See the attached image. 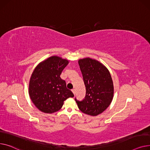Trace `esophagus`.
Here are the masks:
<instances>
[{"mask_svg":"<svg viewBox=\"0 0 150 150\" xmlns=\"http://www.w3.org/2000/svg\"><path fill=\"white\" fill-rule=\"evenodd\" d=\"M71 91H72V92H73V94H75V90H74V89H73V90H71Z\"/></svg>","mask_w":150,"mask_h":150,"instance_id":"34e87169","label":"esophagus"}]
</instances>
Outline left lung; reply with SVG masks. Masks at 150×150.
<instances>
[{
    "instance_id": "1",
    "label": "left lung",
    "mask_w": 150,
    "mask_h": 150,
    "mask_svg": "<svg viewBox=\"0 0 150 150\" xmlns=\"http://www.w3.org/2000/svg\"><path fill=\"white\" fill-rule=\"evenodd\" d=\"M78 64L85 86L86 95L82 101L75 99L78 108L90 116H98L111 104L114 85L108 68L99 61L90 57L81 59Z\"/></svg>"
}]
</instances>
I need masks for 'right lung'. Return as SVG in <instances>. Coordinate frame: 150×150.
I'll use <instances>...</instances> for the list:
<instances>
[{
    "mask_svg": "<svg viewBox=\"0 0 150 150\" xmlns=\"http://www.w3.org/2000/svg\"><path fill=\"white\" fill-rule=\"evenodd\" d=\"M68 64V60L52 56L34 68L30 79L28 93L34 105L42 112H55L62 107L65 100L74 97L60 77Z\"/></svg>",
    "mask_w": 150,
    "mask_h": 150,
    "instance_id": "right-lung-1",
    "label": "right lung"
}]
</instances>
